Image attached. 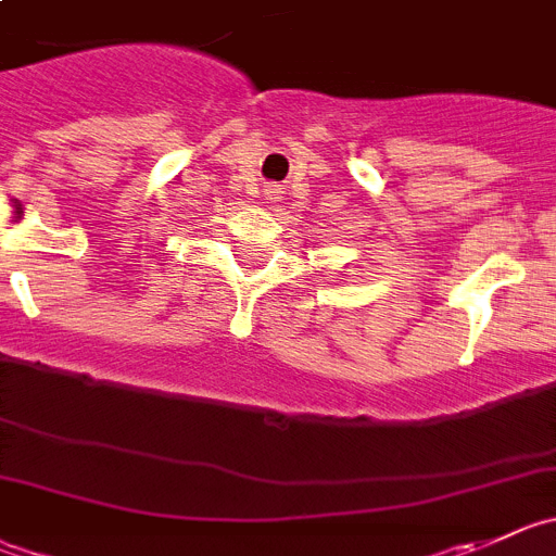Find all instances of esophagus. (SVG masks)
<instances>
[{"instance_id":"34e87169","label":"esophagus","mask_w":556,"mask_h":556,"mask_svg":"<svg viewBox=\"0 0 556 556\" xmlns=\"http://www.w3.org/2000/svg\"><path fill=\"white\" fill-rule=\"evenodd\" d=\"M271 194H277V191H271Z\"/></svg>"}]
</instances>
